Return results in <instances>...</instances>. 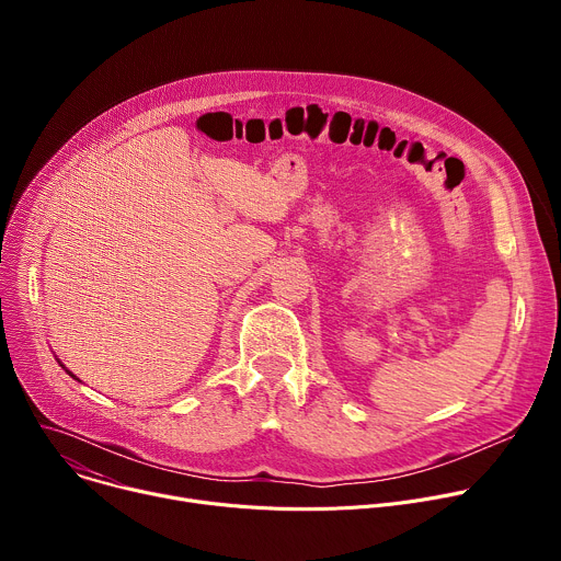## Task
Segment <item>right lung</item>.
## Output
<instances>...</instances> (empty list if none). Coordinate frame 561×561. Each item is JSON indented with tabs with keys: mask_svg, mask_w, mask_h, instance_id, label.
<instances>
[{
	"mask_svg": "<svg viewBox=\"0 0 561 561\" xmlns=\"http://www.w3.org/2000/svg\"><path fill=\"white\" fill-rule=\"evenodd\" d=\"M61 366H64V364H61ZM66 373H68V375H70V377H72V379H77V377H75V375H72V373H70V370H66Z\"/></svg>",
	"mask_w": 561,
	"mask_h": 561,
	"instance_id": "add662e5",
	"label": "right lung"
}]
</instances>
